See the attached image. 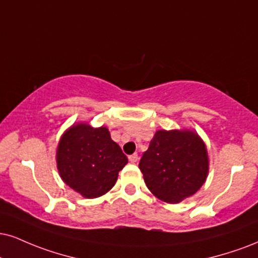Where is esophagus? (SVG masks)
<instances>
[{
    "mask_svg": "<svg viewBox=\"0 0 258 258\" xmlns=\"http://www.w3.org/2000/svg\"><path fill=\"white\" fill-rule=\"evenodd\" d=\"M128 161H130V162H131V163L137 162V161H138V155H137V154L130 155V156H128Z\"/></svg>",
    "mask_w": 258,
    "mask_h": 258,
    "instance_id": "obj_1",
    "label": "esophagus"
}]
</instances>
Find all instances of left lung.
Segmentation results:
<instances>
[{
    "instance_id": "obj_1",
    "label": "left lung",
    "mask_w": 258,
    "mask_h": 258,
    "mask_svg": "<svg viewBox=\"0 0 258 258\" xmlns=\"http://www.w3.org/2000/svg\"><path fill=\"white\" fill-rule=\"evenodd\" d=\"M139 169L151 194L167 203H179L206 182L209 170L206 144L190 130H160L143 154Z\"/></svg>"
}]
</instances>
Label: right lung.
Returning a JSON list of instances; mask_svg holds the SVG:
<instances>
[{
	"instance_id": "1",
	"label": "right lung",
	"mask_w": 258,
	"mask_h": 258,
	"mask_svg": "<svg viewBox=\"0 0 258 258\" xmlns=\"http://www.w3.org/2000/svg\"><path fill=\"white\" fill-rule=\"evenodd\" d=\"M128 160L107 127L89 123L71 126L57 145L56 163L61 179L85 198H97L115 185Z\"/></svg>"
}]
</instances>
